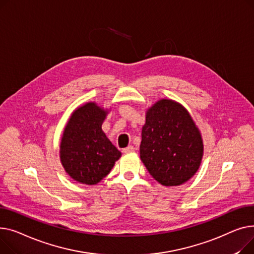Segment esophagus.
Segmentation results:
<instances>
[{
	"label": "esophagus",
	"instance_id": "esophagus-1",
	"mask_svg": "<svg viewBox=\"0 0 254 254\" xmlns=\"http://www.w3.org/2000/svg\"><path fill=\"white\" fill-rule=\"evenodd\" d=\"M134 151V147L132 145H128L127 147L123 148V153L124 154H128V153H132Z\"/></svg>",
	"mask_w": 254,
	"mask_h": 254
}]
</instances>
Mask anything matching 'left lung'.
<instances>
[{"instance_id": "1", "label": "left lung", "mask_w": 254, "mask_h": 254, "mask_svg": "<svg viewBox=\"0 0 254 254\" xmlns=\"http://www.w3.org/2000/svg\"><path fill=\"white\" fill-rule=\"evenodd\" d=\"M139 151L147 171L160 185L177 187L200 168L204 144L188 110L180 102L163 98L145 112Z\"/></svg>"}]
</instances>
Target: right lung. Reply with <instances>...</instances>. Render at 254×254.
Masks as SVG:
<instances>
[{
	"mask_svg": "<svg viewBox=\"0 0 254 254\" xmlns=\"http://www.w3.org/2000/svg\"><path fill=\"white\" fill-rule=\"evenodd\" d=\"M109 111L90 101L77 108L68 119L59 145V158L74 182L97 185L122 155L101 128Z\"/></svg>",
	"mask_w": 254,
	"mask_h": 254,
	"instance_id": "obj_1",
	"label": "right lung"
}]
</instances>
